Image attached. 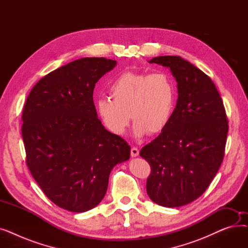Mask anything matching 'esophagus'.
Instances as JSON below:
<instances>
[{
    "label": "esophagus",
    "mask_w": 248,
    "mask_h": 248,
    "mask_svg": "<svg viewBox=\"0 0 248 248\" xmlns=\"http://www.w3.org/2000/svg\"><path fill=\"white\" fill-rule=\"evenodd\" d=\"M131 155H132V157H138V155H139V149L136 148V147L132 148Z\"/></svg>",
    "instance_id": "1"
}]
</instances>
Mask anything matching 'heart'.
<instances>
[{"label": "heart", "instance_id": "obj_1", "mask_svg": "<svg viewBox=\"0 0 248 248\" xmlns=\"http://www.w3.org/2000/svg\"><path fill=\"white\" fill-rule=\"evenodd\" d=\"M108 91L112 99L99 98L96 110L104 126L116 136L124 134L131 117L137 138L161 133L171 120L176 87L166 73L124 71L110 82Z\"/></svg>", "mask_w": 248, "mask_h": 248}]
</instances>
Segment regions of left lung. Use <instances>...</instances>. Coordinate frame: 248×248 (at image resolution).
Masks as SVG:
<instances>
[{
  "label": "left lung",
  "instance_id": "left-lung-1",
  "mask_svg": "<svg viewBox=\"0 0 248 248\" xmlns=\"http://www.w3.org/2000/svg\"><path fill=\"white\" fill-rule=\"evenodd\" d=\"M169 67L178 100L162 133L140 152L151 167L147 193L158 205L180 207L209 187L224 158L228 121L218 90L202 70L180 56L150 60Z\"/></svg>",
  "mask_w": 248,
  "mask_h": 248
}]
</instances>
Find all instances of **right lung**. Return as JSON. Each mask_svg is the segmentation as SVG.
<instances>
[{"mask_svg":"<svg viewBox=\"0 0 248 248\" xmlns=\"http://www.w3.org/2000/svg\"><path fill=\"white\" fill-rule=\"evenodd\" d=\"M115 60L85 57L42 77L25 102L26 164L46 196L65 210L85 212L107 193L112 168L131 147L97 117L93 89Z\"/></svg>","mask_w":248,"mask_h":248,"instance_id":"add662e5","label":"right lung"}]
</instances>
